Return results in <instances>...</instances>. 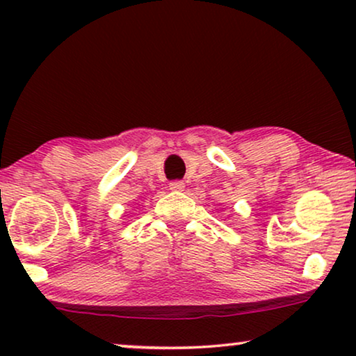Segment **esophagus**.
I'll use <instances>...</instances> for the list:
<instances>
[{"label":"esophagus","mask_w":356,"mask_h":356,"mask_svg":"<svg viewBox=\"0 0 356 356\" xmlns=\"http://www.w3.org/2000/svg\"><path fill=\"white\" fill-rule=\"evenodd\" d=\"M170 189H172V191H175V193L183 191L184 183L183 181H172V183H170Z\"/></svg>","instance_id":"1"}]
</instances>
